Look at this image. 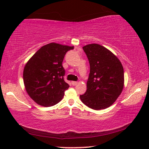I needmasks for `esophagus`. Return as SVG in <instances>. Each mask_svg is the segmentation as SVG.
<instances>
[{
  "label": "esophagus",
  "mask_w": 149,
  "mask_h": 149,
  "mask_svg": "<svg viewBox=\"0 0 149 149\" xmlns=\"http://www.w3.org/2000/svg\"><path fill=\"white\" fill-rule=\"evenodd\" d=\"M72 85H77V84H78V82H77V81H72Z\"/></svg>",
  "instance_id": "34e87169"
}]
</instances>
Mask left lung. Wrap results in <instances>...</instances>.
Wrapping results in <instances>:
<instances>
[{
	"mask_svg": "<svg viewBox=\"0 0 149 149\" xmlns=\"http://www.w3.org/2000/svg\"><path fill=\"white\" fill-rule=\"evenodd\" d=\"M90 64L87 91L80 95L82 102L93 110L110 107L122 93L124 73L120 60L107 48L99 44L83 47Z\"/></svg>",
	"mask_w": 149,
	"mask_h": 149,
	"instance_id": "8db88e82",
	"label": "left lung"
}]
</instances>
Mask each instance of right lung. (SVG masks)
<instances>
[{"label":"right lung","mask_w":149,"mask_h":149,"mask_svg":"<svg viewBox=\"0 0 149 149\" xmlns=\"http://www.w3.org/2000/svg\"><path fill=\"white\" fill-rule=\"evenodd\" d=\"M74 47L51 42L42 47L26 63L23 78L27 94L45 107L58 103L69 88L65 82L62 62L66 52Z\"/></svg>","instance_id":"obj_1"}]
</instances>
